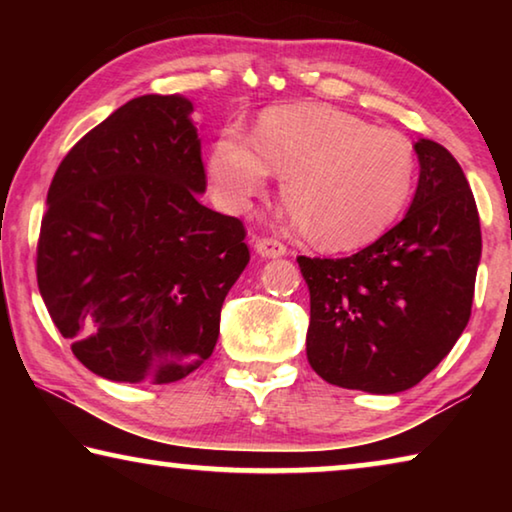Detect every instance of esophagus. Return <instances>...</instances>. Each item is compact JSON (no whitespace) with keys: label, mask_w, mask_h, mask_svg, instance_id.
Listing matches in <instances>:
<instances>
[{"label":"esophagus","mask_w":512,"mask_h":512,"mask_svg":"<svg viewBox=\"0 0 512 512\" xmlns=\"http://www.w3.org/2000/svg\"><path fill=\"white\" fill-rule=\"evenodd\" d=\"M255 250L262 257H282V255H287V246L282 244V241H277V239H268V237H264V239H257L255 241Z\"/></svg>","instance_id":"esophagus-1"}]
</instances>
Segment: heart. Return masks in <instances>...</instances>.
Segmentation results:
<instances>
[{"instance_id":"obj_1","label":"heart","mask_w":512,"mask_h":512,"mask_svg":"<svg viewBox=\"0 0 512 512\" xmlns=\"http://www.w3.org/2000/svg\"><path fill=\"white\" fill-rule=\"evenodd\" d=\"M282 173L280 192L293 228L325 250L370 244L409 203L413 144L350 112L300 103L259 117L253 142L230 126L216 137L207 173L230 210H244Z\"/></svg>"}]
</instances>
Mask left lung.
I'll return each instance as SVG.
<instances>
[{
	"mask_svg": "<svg viewBox=\"0 0 512 512\" xmlns=\"http://www.w3.org/2000/svg\"><path fill=\"white\" fill-rule=\"evenodd\" d=\"M420 180L404 219L343 259L298 257L309 287L307 359L327 384L391 395L422 381L472 314L479 212L445 146L415 142Z\"/></svg>",
	"mask_w": 512,
	"mask_h": 512,
	"instance_id": "8db88e82",
	"label": "left lung"
}]
</instances>
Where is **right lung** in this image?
<instances>
[{"label":"right lung","mask_w":512,"mask_h":512,"mask_svg":"<svg viewBox=\"0 0 512 512\" xmlns=\"http://www.w3.org/2000/svg\"><path fill=\"white\" fill-rule=\"evenodd\" d=\"M192 101L144 94L72 146L51 180L38 289L94 375L171 384L219 339L250 253L244 223L205 207Z\"/></svg>","instance_id":"obj_1"}]
</instances>
